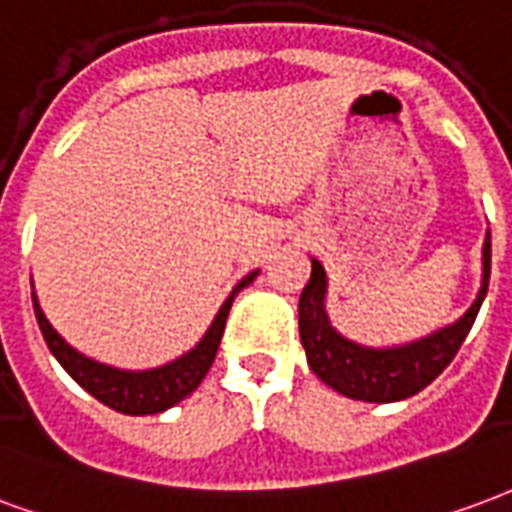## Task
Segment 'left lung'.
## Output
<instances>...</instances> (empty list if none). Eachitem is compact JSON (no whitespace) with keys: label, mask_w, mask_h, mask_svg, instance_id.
I'll use <instances>...</instances> for the list:
<instances>
[{"label":"left lung","mask_w":512,"mask_h":512,"mask_svg":"<svg viewBox=\"0 0 512 512\" xmlns=\"http://www.w3.org/2000/svg\"><path fill=\"white\" fill-rule=\"evenodd\" d=\"M488 278H491V234L483 245L480 294L453 327H445L401 349H363L341 338L327 322L324 313L327 278L322 264L313 259L311 281L305 283L300 294V338L311 371L341 395L371 404H390L420 393L453 363V357L475 324L480 305L486 300Z\"/></svg>","instance_id":"8db88e82"}]
</instances>
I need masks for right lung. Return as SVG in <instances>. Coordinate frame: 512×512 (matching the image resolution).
Here are the masks:
<instances>
[{
	"label": "right lung",
	"instance_id": "obj_1",
	"mask_svg": "<svg viewBox=\"0 0 512 512\" xmlns=\"http://www.w3.org/2000/svg\"><path fill=\"white\" fill-rule=\"evenodd\" d=\"M256 278V272H251L248 278H242L237 283V289L229 294V300L223 302V308L215 316V322L207 330V335L201 338L196 349H190L188 354H182L174 363L163 365V368H152V371H117L108 365L92 363L89 357L78 354L73 346H67L59 333L48 324V319L37 305V297L32 294V305H35V319L40 324V333L46 338L48 349L57 357L59 365L65 368L67 374L73 376L89 395H95L100 404L111 406L122 414H158L169 406L179 404L185 395H190L201 384V379L207 376L210 365L215 363L218 354L220 338H223V327H226V316L231 311V302L237 297L240 289H245L248 283Z\"/></svg>",
	"mask_w": 512,
	"mask_h": 512
}]
</instances>
